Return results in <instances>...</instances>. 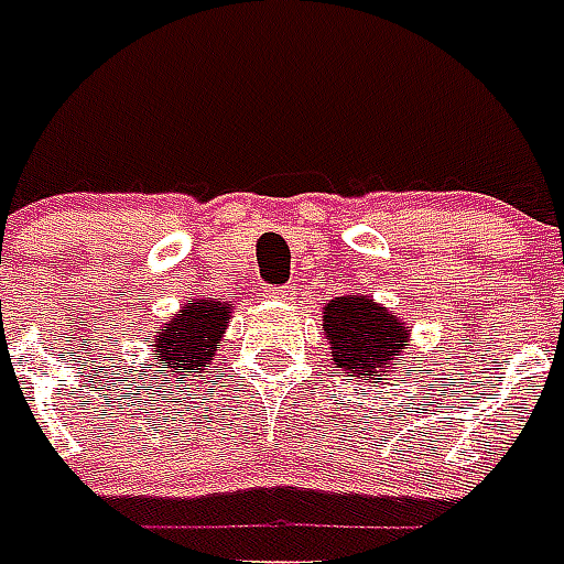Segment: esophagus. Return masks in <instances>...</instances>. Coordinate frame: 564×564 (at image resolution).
Instances as JSON below:
<instances>
[{
    "instance_id": "34e87169",
    "label": "esophagus",
    "mask_w": 564,
    "mask_h": 564,
    "mask_svg": "<svg viewBox=\"0 0 564 564\" xmlns=\"http://www.w3.org/2000/svg\"><path fill=\"white\" fill-rule=\"evenodd\" d=\"M290 290L286 286H263V299H286Z\"/></svg>"
}]
</instances>
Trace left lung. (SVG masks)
<instances>
[{"instance_id":"obj_1","label":"left lung","mask_w":564,"mask_h":564,"mask_svg":"<svg viewBox=\"0 0 564 564\" xmlns=\"http://www.w3.org/2000/svg\"><path fill=\"white\" fill-rule=\"evenodd\" d=\"M322 325L330 339L334 364L364 378L393 364V355L408 346L405 322L390 316L367 295H351V299L346 295V299L330 301Z\"/></svg>"}]
</instances>
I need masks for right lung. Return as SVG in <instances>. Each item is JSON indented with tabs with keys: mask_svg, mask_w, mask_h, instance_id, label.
Returning a JSON list of instances; mask_svg holds the SVG:
<instances>
[{
	"mask_svg": "<svg viewBox=\"0 0 564 564\" xmlns=\"http://www.w3.org/2000/svg\"><path fill=\"white\" fill-rule=\"evenodd\" d=\"M230 307L221 301L197 299L180 311L174 319L159 328L156 351L162 369L171 372H195L204 369L218 351V339L225 334Z\"/></svg>",
	"mask_w": 564,
	"mask_h": 564,
	"instance_id": "obj_1",
	"label": "right lung"
}]
</instances>
